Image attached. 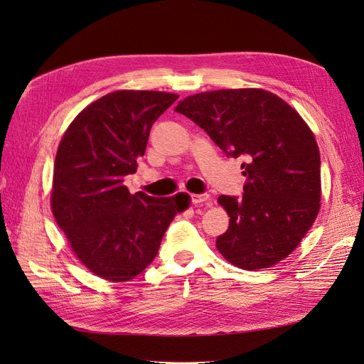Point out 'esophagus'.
Here are the masks:
<instances>
[{"mask_svg":"<svg viewBox=\"0 0 364 364\" xmlns=\"http://www.w3.org/2000/svg\"><path fill=\"white\" fill-rule=\"evenodd\" d=\"M191 199H192V204L193 205H200V204H207L208 207L211 205V199H210V195L208 193H193L191 195Z\"/></svg>","mask_w":364,"mask_h":364,"instance_id":"esophagus-1","label":"esophagus"}]
</instances>
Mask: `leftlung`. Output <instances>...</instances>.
Instances as JSON below:
<instances>
[{
	"label": "left lung",
	"mask_w": 364,
	"mask_h": 364,
	"mask_svg": "<svg viewBox=\"0 0 364 364\" xmlns=\"http://www.w3.org/2000/svg\"><path fill=\"white\" fill-rule=\"evenodd\" d=\"M175 111L204 129L228 156L243 160V198L218 199L230 216L226 232L216 240L222 257L249 272L285 259L321 207V159L311 127L262 88L192 94Z\"/></svg>",
	"instance_id": "left-lung-1"
}]
</instances>
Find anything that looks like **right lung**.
Wrapping results in <instances>:
<instances>
[{
    "mask_svg": "<svg viewBox=\"0 0 364 364\" xmlns=\"http://www.w3.org/2000/svg\"><path fill=\"white\" fill-rule=\"evenodd\" d=\"M178 94L118 90L90 103L60 141L50 208L76 258L91 273L127 282L151 264L187 193L132 195L124 177L136 172L154 121Z\"/></svg>",
    "mask_w": 364,
    "mask_h": 364,
    "instance_id": "1",
    "label": "right lung"
}]
</instances>
